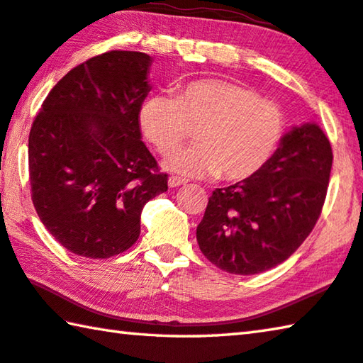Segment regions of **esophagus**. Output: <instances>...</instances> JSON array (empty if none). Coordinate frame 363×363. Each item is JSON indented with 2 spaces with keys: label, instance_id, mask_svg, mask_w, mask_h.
<instances>
[{
  "label": "esophagus",
  "instance_id": "34e87169",
  "mask_svg": "<svg viewBox=\"0 0 363 363\" xmlns=\"http://www.w3.org/2000/svg\"><path fill=\"white\" fill-rule=\"evenodd\" d=\"M184 184H186V181L181 179V177H176V176H171L169 179H168V186H169L171 189L179 187V186H184Z\"/></svg>",
  "mask_w": 363,
  "mask_h": 363
}]
</instances>
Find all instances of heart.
Here are the masks:
<instances>
[{"instance_id":"obj_1","label":"heart","mask_w":363,"mask_h":363,"mask_svg":"<svg viewBox=\"0 0 363 363\" xmlns=\"http://www.w3.org/2000/svg\"><path fill=\"white\" fill-rule=\"evenodd\" d=\"M144 136L158 152L169 153L199 126V145L180 150L163 167L184 177L245 181L256 176L277 152L285 115L277 104L227 79L190 82L167 94L150 96L139 110Z\"/></svg>"}]
</instances>
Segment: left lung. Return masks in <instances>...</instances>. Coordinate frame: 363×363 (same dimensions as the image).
<instances>
[{"mask_svg": "<svg viewBox=\"0 0 363 363\" xmlns=\"http://www.w3.org/2000/svg\"><path fill=\"white\" fill-rule=\"evenodd\" d=\"M331 163L330 140L317 123L293 126L259 173L214 190L196 227L201 253L237 275L288 259L320 216Z\"/></svg>", "mask_w": 363, "mask_h": 363, "instance_id": "obj_1", "label": "left lung"}]
</instances>
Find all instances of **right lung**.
<instances>
[{"instance_id": "1", "label": "right lung", "mask_w": 363, "mask_h": 363, "mask_svg": "<svg viewBox=\"0 0 363 363\" xmlns=\"http://www.w3.org/2000/svg\"><path fill=\"white\" fill-rule=\"evenodd\" d=\"M152 57L110 51L72 69L30 130L32 200L48 232L72 253L106 259L133 247L147 201L168 176L143 143L139 110Z\"/></svg>"}]
</instances>
